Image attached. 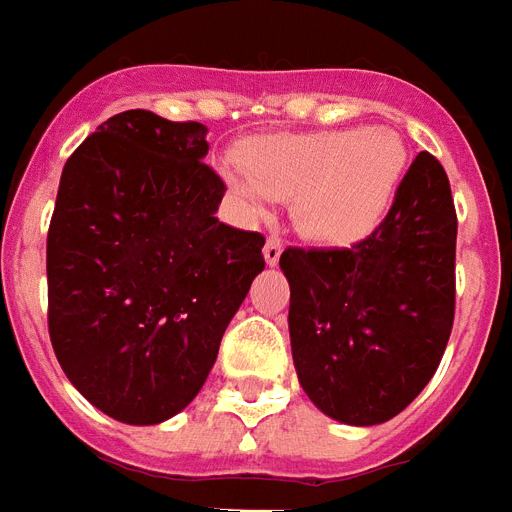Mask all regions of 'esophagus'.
Segmentation results:
<instances>
[{
    "label": "esophagus",
    "mask_w": 512,
    "mask_h": 512,
    "mask_svg": "<svg viewBox=\"0 0 512 512\" xmlns=\"http://www.w3.org/2000/svg\"><path fill=\"white\" fill-rule=\"evenodd\" d=\"M281 252H284V242L278 236H268V242H265V260H268V265H276L281 260Z\"/></svg>",
    "instance_id": "34e87169"
}]
</instances>
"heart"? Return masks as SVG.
<instances>
[{"instance_id": "1", "label": "heart", "mask_w": 512, "mask_h": 512, "mask_svg": "<svg viewBox=\"0 0 512 512\" xmlns=\"http://www.w3.org/2000/svg\"><path fill=\"white\" fill-rule=\"evenodd\" d=\"M247 168L226 162V181L249 213L294 202L307 239L352 244L381 223L405 173V147L389 128L270 136L247 149Z\"/></svg>"}]
</instances>
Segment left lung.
<instances>
[{"mask_svg": "<svg viewBox=\"0 0 512 512\" xmlns=\"http://www.w3.org/2000/svg\"><path fill=\"white\" fill-rule=\"evenodd\" d=\"M455 242L450 178L421 152L371 236L284 249L294 368L323 413L373 426L423 392L455 321Z\"/></svg>", "mask_w": 512, "mask_h": 512, "instance_id": "left-lung-1", "label": "left lung"}]
</instances>
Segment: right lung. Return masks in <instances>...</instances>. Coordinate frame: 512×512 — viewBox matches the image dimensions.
Masks as SVG:
<instances>
[{
  "label": "right lung",
  "instance_id": "1",
  "mask_svg": "<svg viewBox=\"0 0 512 512\" xmlns=\"http://www.w3.org/2000/svg\"><path fill=\"white\" fill-rule=\"evenodd\" d=\"M207 128L149 110L107 118L62 168L47 234L49 339L70 384L152 426L205 384L265 268V236L215 218Z\"/></svg>",
  "mask_w": 512,
  "mask_h": 512
}]
</instances>
